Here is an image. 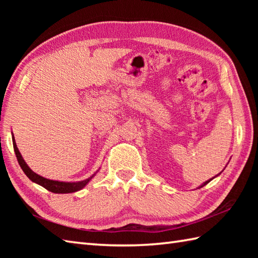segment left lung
I'll list each match as a JSON object with an SVG mask.
<instances>
[{"label":"left lung","instance_id":"obj_1","mask_svg":"<svg viewBox=\"0 0 258 258\" xmlns=\"http://www.w3.org/2000/svg\"><path fill=\"white\" fill-rule=\"evenodd\" d=\"M213 178H214V177H213ZM213 178H211V179H208V180H206V182H205V183H203V184H202V185L200 186V187H203V186H205V185H206L207 183H210V182H211V180H212Z\"/></svg>","mask_w":258,"mask_h":258}]
</instances>
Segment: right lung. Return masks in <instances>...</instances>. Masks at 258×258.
<instances>
[{"label": "right lung", "mask_w": 258, "mask_h": 258, "mask_svg": "<svg viewBox=\"0 0 258 258\" xmlns=\"http://www.w3.org/2000/svg\"><path fill=\"white\" fill-rule=\"evenodd\" d=\"M12 136H13V134H12ZM12 141H13V147H14L16 158H18V162L20 164V166H21L22 169H23V172L25 173L26 176L29 177L32 180V182H34L38 185L43 186V187L46 188L47 190L52 191V193L68 194V193H74V191L81 190L82 188H84L85 186L90 183V180L93 177H94L96 173L98 172V171H96L94 174L92 175L91 177L86 178L84 180H80V182H59V180L45 178V177H43V176H41V175H38V174H36V173L32 171V169L29 167V165H27L25 161L23 160V157H22L21 153L18 149V146H16L14 136L12 138Z\"/></svg>", "instance_id": "obj_1"}]
</instances>
